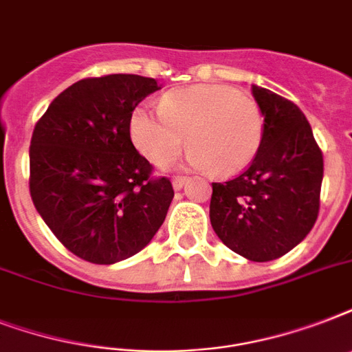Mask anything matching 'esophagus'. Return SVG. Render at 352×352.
<instances>
[{
  "label": "esophagus",
  "instance_id": "esophagus-1",
  "mask_svg": "<svg viewBox=\"0 0 352 352\" xmlns=\"http://www.w3.org/2000/svg\"><path fill=\"white\" fill-rule=\"evenodd\" d=\"M186 181H188V177H184V175H175L173 179H171V182H173V188H175V190H181V188L186 184Z\"/></svg>",
  "mask_w": 352,
  "mask_h": 352
}]
</instances>
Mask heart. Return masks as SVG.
<instances>
[{"label":"heart","mask_w":352,"mask_h":352,"mask_svg":"<svg viewBox=\"0 0 352 352\" xmlns=\"http://www.w3.org/2000/svg\"><path fill=\"white\" fill-rule=\"evenodd\" d=\"M135 148L155 166H170L184 135L193 166L215 175H235L256 159L265 138V113L237 87L201 84L168 91L159 113L137 107L129 118Z\"/></svg>","instance_id":"heart-1"}]
</instances>
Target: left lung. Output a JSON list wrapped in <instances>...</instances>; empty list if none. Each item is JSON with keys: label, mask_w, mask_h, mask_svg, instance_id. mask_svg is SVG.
I'll use <instances>...</instances> for the list:
<instances>
[{"label": "left lung", "mask_w": 352, "mask_h": 352, "mask_svg": "<svg viewBox=\"0 0 352 352\" xmlns=\"http://www.w3.org/2000/svg\"><path fill=\"white\" fill-rule=\"evenodd\" d=\"M265 113V138L248 168L212 182L210 221L235 254L272 261L305 239L318 219L323 155L294 102L252 85Z\"/></svg>", "instance_id": "8db88e82"}]
</instances>
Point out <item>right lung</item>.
Instances as JSON below:
<instances>
[{
    "label": "right lung",
    "mask_w": 352,
    "mask_h": 352,
    "mask_svg": "<svg viewBox=\"0 0 352 352\" xmlns=\"http://www.w3.org/2000/svg\"><path fill=\"white\" fill-rule=\"evenodd\" d=\"M157 80L84 78L60 93L30 138L29 190L38 214L74 256L113 265L140 252L164 223L173 186L138 153L129 118Z\"/></svg>",
    "instance_id": "add662e5"
}]
</instances>
